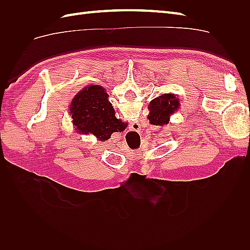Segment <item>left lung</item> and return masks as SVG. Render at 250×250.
<instances>
[{
	"mask_svg": "<svg viewBox=\"0 0 250 250\" xmlns=\"http://www.w3.org/2000/svg\"><path fill=\"white\" fill-rule=\"evenodd\" d=\"M179 100L173 94H164L150 101L148 115L149 122L156 126L167 125L170 116L179 108Z\"/></svg>",
	"mask_w": 250,
	"mask_h": 250,
	"instance_id": "8db88e82",
	"label": "left lung"
}]
</instances>
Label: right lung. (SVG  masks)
Returning a JSON list of instances; mask_svg holds the SVG:
<instances>
[{
	"label": "right lung",
	"mask_w": 250,
	"mask_h": 250,
	"mask_svg": "<svg viewBox=\"0 0 250 250\" xmlns=\"http://www.w3.org/2000/svg\"><path fill=\"white\" fill-rule=\"evenodd\" d=\"M70 113L80 134H94L100 141H107L111 133L124 128V123L115 116L107 93L100 85L81 89L72 100Z\"/></svg>",
	"instance_id": "1"
}]
</instances>
